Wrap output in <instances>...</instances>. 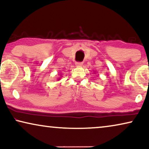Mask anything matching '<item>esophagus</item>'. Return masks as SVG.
Instances as JSON below:
<instances>
[{
  "label": "esophagus",
  "instance_id": "esophagus-1",
  "mask_svg": "<svg viewBox=\"0 0 149 149\" xmlns=\"http://www.w3.org/2000/svg\"><path fill=\"white\" fill-rule=\"evenodd\" d=\"M75 65H76V66H77V67H81V66H82L83 62H76L75 63Z\"/></svg>",
  "mask_w": 149,
  "mask_h": 149
}]
</instances>
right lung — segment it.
I'll use <instances>...</instances> for the list:
<instances>
[{
	"mask_svg": "<svg viewBox=\"0 0 149 149\" xmlns=\"http://www.w3.org/2000/svg\"><path fill=\"white\" fill-rule=\"evenodd\" d=\"M60 77H59V78H58V80H60Z\"/></svg>",
	"mask_w": 149,
	"mask_h": 149,
	"instance_id": "add662e5",
	"label": "right lung"
}]
</instances>
